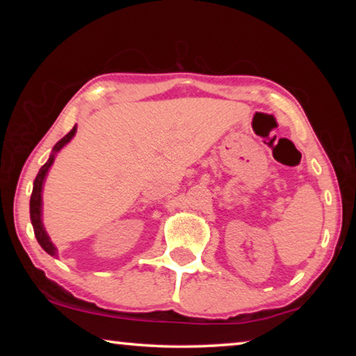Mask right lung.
<instances>
[{
	"instance_id": "1",
	"label": "right lung",
	"mask_w": 356,
	"mask_h": 356,
	"mask_svg": "<svg viewBox=\"0 0 356 356\" xmlns=\"http://www.w3.org/2000/svg\"><path fill=\"white\" fill-rule=\"evenodd\" d=\"M76 131V125L74 129H72L67 135L64 138H61L56 144L55 147H53V152L50 155V159H48L47 163L40 168L38 176H35L34 180V186H33V195H31V201H29V215H31V222H33V229H34V236L38 238L39 245L44 248L48 254L50 256H56V246L51 243L50 237H48V234L44 227V222H42V186H44V180L47 177V172L50 170V166L53 165V161H55V155L56 152H59L65 144H67L72 138H74Z\"/></svg>"
}]
</instances>
